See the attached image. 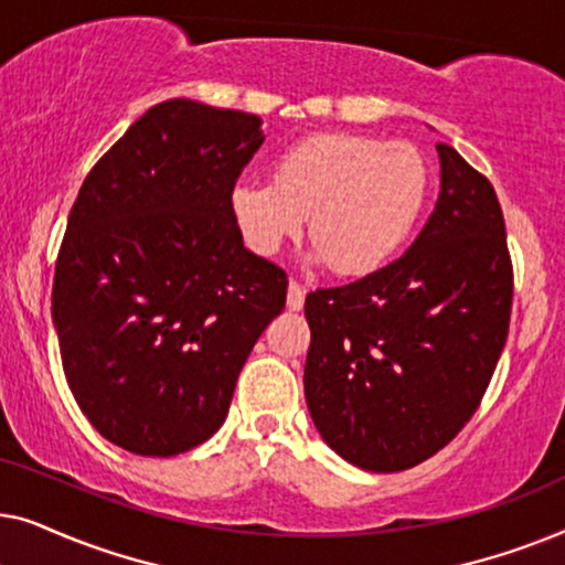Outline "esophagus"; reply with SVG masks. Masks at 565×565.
<instances>
[{
  "label": "esophagus",
  "mask_w": 565,
  "mask_h": 565,
  "mask_svg": "<svg viewBox=\"0 0 565 565\" xmlns=\"http://www.w3.org/2000/svg\"><path fill=\"white\" fill-rule=\"evenodd\" d=\"M306 303V288L298 280L288 282V308L290 311H300Z\"/></svg>",
  "instance_id": "esophagus-1"
}]
</instances>
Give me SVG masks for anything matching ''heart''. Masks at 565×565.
I'll return each instance as SVG.
<instances>
[{
	"instance_id": "b5f03b06",
	"label": "heart",
	"mask_w": 565,
	"mask_h": 565,
	"mask_svg": "<svg viewBox=\"0 0 565 565\" xmlns=\"http://www.w3.org/2000/svg\"><path fill=\"white\" fill-rule=\"evenodd\" d=\"M431 169L412 143L362 134H313L288 146L273 182L231 190V215L254 254L273 257L311 215V242L339 275L362 277L393 259L419 223Z\"/></svg>"
}]
</instances>
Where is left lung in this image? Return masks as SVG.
Returning <instances> with one entry per match:
<instances>
[{
	"mask_svg": "<svg viewBox=\"0 0 565 565\" xmlns=\"http://www.w3.org/2000/svg\"><path fill=\"white\" fill-rule=\"evenodd\" d=\"M435 213L396 262L308 292L306 401L352 466L396 473L458 437L507 344L514 269L493 184L437 143Z\"/></svg>",
	"mask_w": 565,
	"mask_h": 565,
	"instance_id": "left-lung-1",
	"label": "left lung"
}]
</instances>
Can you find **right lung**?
I'll return each mask as SVG.
<instances>
[{
    "instance_id": "1",
    "label": "right lung",
    "mask_w": 565,
    "mask_h": 565,
    "mask_svg": "<svg viewBox=\"0 0 565 565\" xmlns=\"http://www.w3.org/2000/svg\"><path fill=\"white\" fill-rule=\"evenodd\" d=\"M259 126L252 113L167 99L74 200L53 323L76 404L122 450L169 458L213 437L252 347L285 308L288 275L244 249L231 215Z\"/></svg>"
}]
</instances>
